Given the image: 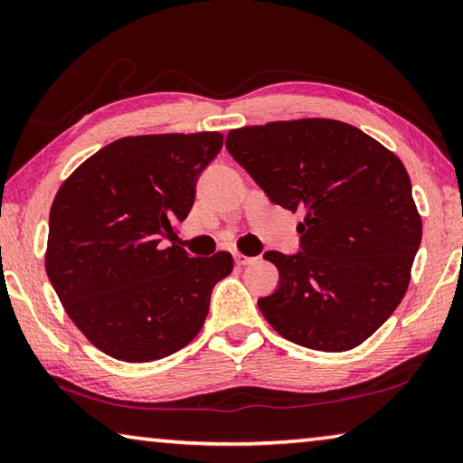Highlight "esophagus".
<instances>
[{
	"instance_id": "34e87169",
	"label": "esophagus",
	"mask_w": 463,
	"mask_h": 463,
	"mask_svg": "<svg viewBox=\"0 0 463 463\" xmlns=\"http://www.w3.org/2000/svg\"><path fill=\"white\" fill-rule=\"evenodd\" d=\"M253 261H255V257H247V255H242V253H234V263L241 265V268H245V265H250Z\"/></svg>"
}]
</instances>
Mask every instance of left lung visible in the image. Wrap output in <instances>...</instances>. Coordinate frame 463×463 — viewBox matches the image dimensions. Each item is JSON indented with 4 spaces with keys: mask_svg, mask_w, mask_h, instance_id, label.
Wrapping results in <instances>:
<instances>
[{
    "mask_svg": "<svg viewBox=\"0 0 463 463\" xmlns=\"http://www.w3.org/2000/svg\"><path fill=\"white\" fill-rule=\"evenodd\" d=\"M226 148L273 203L304 216L296 255H263L279 271L257 302L265 320L308 349L362 345L404 298L422 237L402 161L328 118L242 127Z\"/></svg>",
    "mask_w": 463,
    "mask_h": 463,
    "instance_id": "1",
    "label": "left lung"
}]
</instances>
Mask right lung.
<instances>
[{"label": "right lung", "mask_w": 463, "mask_h": 463, "mask_svg": "<svg viewBox=\"0 0 463 463\" xmlns=\"http://www.w3.org/2000/svg\"><path fill=\"white\" fill-rule=\"evenodd\" d=\"M222 138L195 132L114 140L54 195L46 273L69 318L106 355L155 362L200 333L232 255L190 257L168 243Z\"/></svg>", "instance_id": "obj_1"}]
</instances>
